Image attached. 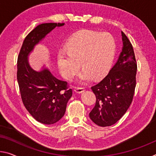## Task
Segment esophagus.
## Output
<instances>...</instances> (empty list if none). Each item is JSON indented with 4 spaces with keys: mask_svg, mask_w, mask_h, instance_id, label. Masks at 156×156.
<instances>
[{
    "mask_svg": "<svg viewBox=\"0 0 156 156\" xmlns=\"http://www.w3.org/2000/svg\"><path fill=\"white\" fill-rule=\"evenodd\" d=\"M74 91H75L76 93L80 94L85 91V89H84L83 87H76L75 89H74Z\"/></svg>",
    "mask_w": 156,
    "mask_h": 156,
    "instance_id": "esophagus-1",
    "label": "esophagus"
}]
</instances>
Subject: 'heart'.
<instances>
[{
    "label": "heart",
    "mask_w": 156,
    "mask_h": 156,
    "mask_svg": "<svg viewBox=\"0 0 156 156\" xmlns=\"http://www.w3.org/2000/svg\"><path fill=\"white\" fill-rule=\"evenodd\" d=\"M115 39L108 33L91 30L78 32L69 39L66 49L58 55V65L60 73L71 80L80 69V83L93 78H101L108 73L115 56Z\"/></svg>",
    "instance_id": "b5f03b06"
}]
</instances>
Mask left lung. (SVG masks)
Returning a JSON list of instances; mask_svg holds the SVG:
<instances>
[{
	"label": "left lung",
	"mask_w": 156,
	"mask_h": 156,
	"mask_svg": "<svg viewBox=\"0 0 156 156\" xmlns=\"http://www.w3.org/2000/svg\"><path fill=\"white\" fill-rule=\"evenodd\" d=\"M122 36L123 47L117 62L100 83L91 87L96 101L90 117L99 126H110L118 122L131 104L134 95L137 72L135 53L123 32Z\"/></svg>",
	"instance_id": "8db88e82"
}]
</instances>
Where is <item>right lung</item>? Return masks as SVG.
I'll return each instance as SVG.
<instances>
[{"label":"right lung","mask_w":156,"mask_h":156,"mask_svg":"<svg viewBox=\"0 0 156 156\" xmlns=\"http://www.w3.org/2000/svg\"><path fill=\"white\" fill-rule=\"evenodd\" d=\"M63 26L65 23L39 24L25 38L17 61V80L23 104L34 119L44 124L55 123L65 115L72 90H67V83L56 78L46 65L34 70L28 59L47 34Z\"/></svg>","instance_id":"obj_1"}]
</instances>
